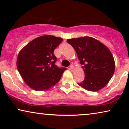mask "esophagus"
Segmentation results:
<instances>
[{"mask_svg":"<svg viewBox=\"0 0 129 129\" xmlns=\"http://www.w3.org/2000/svg\"><path fill=\"white\" fill-rule=\"evenodd\" d=\"M74 69V66H73V65H70V67L69 68V69H70V70H73Z\"/></svg>","mask_w":129,"mask_h":129,"instance_id":"1","label":"esophagus"}]
</instances>
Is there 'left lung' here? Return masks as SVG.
<instances>
[{"mask_svg":"<svg viewBox=\"0 0 129 129\" xmlns=\"http://www.w3.org/2000/svg\"><path fill=\"white\" fill-rule=\"evenodd\" d=\"M76 52L84 72V79L77 83L87 90L103 88L113 75L115 63L110 50L96 39L89 36L67 40Z\"/></svg>","mask_w":129,"mask_h":129,"instance_id":"left-lung-1","label":"left lung"}]
</instances>
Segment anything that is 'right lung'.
<instances>
[{"label": "right lung", "instance_id": "right-lung-1", "mask_svg": "<svg viewBox=\"0 0 129 129\" xmlns=\"http://www.w3.org/2000/svg\"><path fill=\"white\" fill-rule=\"evenodd\" d=\"M63 39L51 35L38 37L20 51L17 70L27 85L36 91L47 90L57 83L66 68L55 64L54 50Z\"/></svg>", "mask_w": 129, "mask_h": 129}]
</instances>
